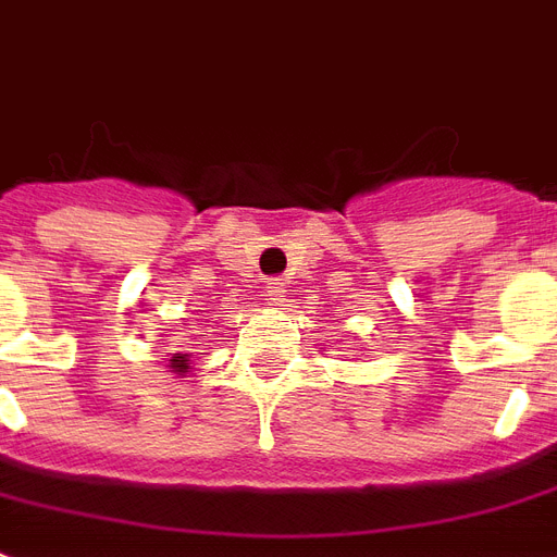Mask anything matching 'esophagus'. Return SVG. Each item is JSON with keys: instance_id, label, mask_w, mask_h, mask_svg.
<instances>
[{"instance_id": "obj_1", "label": "esophagus", "mask_w": 557, "mask_h": 557, "mask_svg": "<svg viewBox=\"0 0 557 557\" xmlns=\"http://www.w3.org/2000/svg\"><path fill=\"white\" fill-rule=\"evenodd\" d=\"M265 297H269L271 304H283V300H286V286L274 277L265 280Z\"/></svg>"}]
</instances>
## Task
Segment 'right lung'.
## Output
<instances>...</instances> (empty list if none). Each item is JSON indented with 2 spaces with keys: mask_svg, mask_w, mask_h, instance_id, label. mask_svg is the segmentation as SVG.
I'll return each mask as SVG.
<instances>
[{
  "mask_svg": "<svg viewBox=\"0 0 557 557\" xmlns=\"http://www.w3.org/2000/svg\"><path fill=\"white\" fill-rule=\"evenodd\" d=\"M169 368H175V373H181V376H184L186 368H189V356L172 354V359H169Z\"/></svg>",
  "mask_w": 557,
  "mask_h": 557,
  "instance_id": "1",
  "label": "right lung"
}]
</instances>
